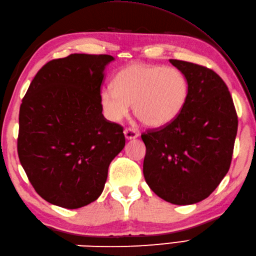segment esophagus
Here are the masks:
<instances>
[{
	"instance_id": "obj_1",
	"label": "esophagus",
	"mask_w": 256,
	"mask_h": 256,
	"mask_svg": "<svg viewBox=\"0 0 256 256\" xmlns=\"http://www.w3.org/2000/svg\"><path fill=\"white\" fill-rule=\"evenodd\" d=\"M124 135L126 140H132V138H136L138 136V132L135 128H126L124 130Z\"/></svg>"
}]
</instances>
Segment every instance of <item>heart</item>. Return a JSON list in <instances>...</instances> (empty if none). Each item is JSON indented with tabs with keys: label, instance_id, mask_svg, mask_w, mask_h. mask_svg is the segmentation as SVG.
<instances>
[{
	"label": "heart",
	"instance_id": "b5f03b06",
	"mask_svg": "<svg viewBox=\"0 0 256 256\" xmlns=\"http://www.w3.org/2000/svg\"><path fill=\"white\" fill-rule=\"evenodd\" d=\"M114 90L101 92L104 116L118 122L128 116L130 106L140 122L148 128H162L180 116L189 96V84L176 68L135 62L120 72Z\"/></svg>",
	"mask_w": 256,
	"mask_h": 256
}]
</instances>
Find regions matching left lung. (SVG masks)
I'll list each match as a JSON object with an SVG mask.
<instances>
[{
    "label": "left lung",
    "mask_w": 256,
    "mask_h": 256,
    "mask_svg": "<svg viewBox=\"0 0 256 256\" xmlns=\"http://www.w3.org/2000/svg\"><path fill=\"white\" fill-rule=\"evenodd\" d=\"M170 62L188 80V101L175 121L142 133L143 172L162 199L192 204L209 197L229 172L238 116L218 74L197 64Z\"/></svg>",
    "instance_id": "left-lung-1"
}]
</instances>
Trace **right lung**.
Listing matches in <instances>:
<instances>
[{"instance_id": "right-lung-1", "label": "right lung", "mask_w": 256, "mask_h": 256, "mask_svg": "<svg viewBox=\"0 0 256 256\" xmlns=\"http://www.w3.org/2000/svg\"><path fill=\"white\" fill-rule=\"evenodd\" d=\"M110 55L72 54L44 64L20 108L18 153L36 192L77 209L102 194L125 145L123 126L103 116L101 84Z\"/></svg>"}]
</instances>
